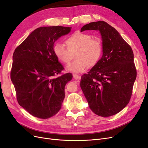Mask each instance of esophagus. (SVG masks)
<instances>
[{"mask_svg": "<svg viewBox=\"0 0 148 148\" xmlns=\"http://www.w3.org/2000/svg\"><path fill=\"white\" fill-rule=\"evenodd\" d=\"M73 78L76 79H80L81 78V76L77 74H73Z\"/></svg>", "mask_w": 148, "mask_h": 148, "instance_id": "34e87169", "label": "esophagus"}]
</instances>
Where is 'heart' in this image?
<instances>
[{
	"mask_svg": "<svg viewBox=\"0 0 148 148\" xmlns=\"http://www.w3.org/2000/svg\"><path fill=\"white\" fill-rule=\"evenodd\" d=\"M65 45L58 42L53 47L56 57L64 64H68L72 59L71 53L75 52L76 59L68 67L70 72L80 73L88 67H93L99 63L103 54L102 42L100 38L79 31L75 32L65 40Z\"/></svg>",
	"mask_w": 148,
	"mask_h": 148,
	"instance_id": "b5f03b06",
	"label": "heart"
}]
</instances>
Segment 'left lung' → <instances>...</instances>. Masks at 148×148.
Wrapping results in <instances>:
<instances>
[{
    "label": "left lung",
    "instance_id": "obj_1",
    "mask_svg": "<svg viewBox=\"0 0 148 148\" xmlns=\"http://www.w3.org/2000/svg\"><path fill=\"white\" fill-rule=\"evenodd\" d=\"M100 32L103 56L99 63L81 78L80 86L90 109L95 114L109 117L118 113L129 103L136 70L130 46L111 25L103 21L81 28Z\"/></svg>",
    "mask_w": 148,
    "mask_h": 148
}]
</instances>
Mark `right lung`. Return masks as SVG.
<instances>
[{"label": "right lung", "mask_w": 148, "mask_h": 148, "mask_svg": "<svg viewBox=\"0 0 148 148\" xmlns=\"http://www.w3.org/2000/svg\"><path fill=\"white\" fill-rule=\"evenodd\" d=\"M70 27H40L15 49L10 77L17 101L28 113L40 119L56 114L65 98V86L72 74L60 75L64 68L53 53L54 43L68 34Z\"/></svg>", "instance_id": "add662e5"}]
</instances>
